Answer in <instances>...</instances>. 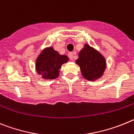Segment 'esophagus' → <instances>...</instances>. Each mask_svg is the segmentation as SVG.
<instances>
[{
	"label": "esophagus",
	"instance_id": "34e87169",
	"mask_svg": "<svg viewBox=\"0 0 134 134\" xmlns=\"http://www.w3.org/2000/svg\"><path fill=\"white\" fill-rule=\"evenodd\" d=\"M68 57H69V58L70 59L73 60V53H72V52L69 53Z\"/></svg>",
	"mask_w": 134,
	"mask_h": 134
}]
</instances>
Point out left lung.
Instances as JSON below:
<instances>
[{
  "label": "left lung",
  "instance_id": "left-lung-1",
  "mask_svg": "<svg viewBox=\"0 0 134 134\" xmlns=\"http://www.w3.org/2000/svg\"><path fill=\"white\" fill-rule=\"evenodd\" d=\"M76 63L80 67L82 75L87 80L94 81L100 77L105 69V59L88 44L81 51Z\"/></svg>",
  "mask_w": 134,
  "mask_h": 134
}]
</instances>
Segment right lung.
Returning <instances> with one entry per match:
<instances>
[{
	"instance_id": "add662e5",
	"label": "right lung",
	"mask_w": 134,
	"mask_h": 134,
	"mask_svg": "<svg viewBox=\"0 0 134 134\" xmlns=\"http://www.w3.org/2000/svg\"><path fill=\"white\" fill-rule=\"evenodd\" d=\"M68 60L66 55H59L53 48H48L38 56L36 62V69L44 79H54L58 77L61 65Z\"/></svg>"
}]
</instances>
